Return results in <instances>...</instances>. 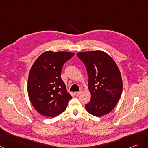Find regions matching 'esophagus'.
I'll return each instance as SVG.
<instances>
[{"instance_id":"34e87169","label":"esophagus","mask_w":148,"mask_h":148,"mask_svg":"<svg viewBox=\"0 0 148 148\" xmlns=\"http://www.w3.org/2000/svg\"><path fill=\"white\" fill-rule=\"evenodd\" d=\"M81 91H76V92H74V95L75 96H79L80 94H81Z\"/></svg>"}]
</instances>
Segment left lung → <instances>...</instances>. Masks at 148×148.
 <instances>
[{"label":"left lung","mask_w":148,"mask_h":148,"mask_svg":"<svg viewBox=\"0 0 148 148\" xmlns=\"http://www.w3.org/2000/svg\"><path fill=\"white\" fill-rule=\"evenodd\" d=\"M83 62L88 75L91 98L85 105L86 111L101 116L115 108L121 97L122 80L119 69L108 54L100 50L77 53Z\"/></svg>","instance_id":"1"}]
</instances>
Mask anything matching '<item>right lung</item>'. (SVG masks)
I'll list each match as a JSON object with an SVG mask.
<instances>
[{
    "mask_svg": "<svg viewBox=\"0 0 148 148\" xmlns=\"http://www.w3.org/2000/svg\"><path fill=\"white\" fill-rule=\"evenodd\" d=\"M74 56L67 51H47L31 68L27 93L33 107L45 116L54 117L66 110L72 98L61 78L64 64Z\"/></svg>",
    "mask_w": 148,
    "mask_h": 148,
    "instance_id": "obj_1",
    "label": "right lung"
}]
</instances>
